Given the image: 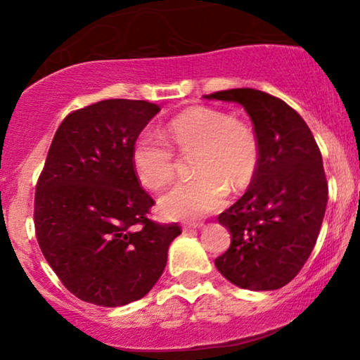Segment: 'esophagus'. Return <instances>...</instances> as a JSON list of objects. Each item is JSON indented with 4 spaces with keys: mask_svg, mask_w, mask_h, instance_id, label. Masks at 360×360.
I'll return each mask as SVG.
<instances>
[{
    "mask_svg": "<svg viewBox=\"0 0 360 360\" xmlns=\"http://www.w3.org/2000/svg\"><path fill=\"white\" fill-rule=\"evenodd\" d=\"M201 223H184V226H181V228H184V231H188V229H196V228H201Z\"/></svg>",
    "mask_w": 360,
    "mask_h": 360,
    "instance_id": "34e87169",
    "label": "esophagus"
}]
</instances>
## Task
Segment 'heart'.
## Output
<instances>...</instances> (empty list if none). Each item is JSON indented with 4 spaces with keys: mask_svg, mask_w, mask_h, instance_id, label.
I'll list each match as a JSON object with an SVG mask.
<instances>
[{
    "mask_svg": "<svg viewBox=\"0 0 360 360\" xmlns=\"http://www.w3.org/2000/svg\"><path fill=\"white\" fill-rule=\"evenodd\" d=\"M193 157L195 179L160 196L159 210L169 219H195L221 208L229 186L243 190L255 179L260 149L252 126L216 108L196 106L170 121L165 136L141 131L132 142L131 162L137 180L159 190L175 176L179 159Z\"/></svg>",
    "mask_w": 360,
    "mask_h": 360,
    "instance_id": "1",
    "label": "heart"
}]
</instances>
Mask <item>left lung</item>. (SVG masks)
Returning <instances> with one entry per match:
<instances>
[{
    "label": "left lung",
    "mask_w": 360,
    "mask_h": 360,
    "mask_svg": "<svg viewBox=\"0 0 360 360\" xmlns=\"http://www.w3.org/2000/svg\"><path fill=\"white\" fill-rule=\"evenodd\" d=\"M248 111L259 141L255 179L218 221L231 245L216 269L245 290H277L297 277L316 244L328 203V181L314 137L293 108L254 88L211 93Z\"/></svg>",
    "instance_id": "obj_1"
}]
</instances>
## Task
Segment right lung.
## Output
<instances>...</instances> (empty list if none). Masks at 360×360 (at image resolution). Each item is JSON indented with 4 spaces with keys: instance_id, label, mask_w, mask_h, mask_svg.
I'll return each mask as SVG.
<instances>
[{
    "instance_id": "obj_1",
    "label": "right lung",
    "mask_w": 360,
    "mask_h": 360,
    "mask_svg": "<svg viewBox=\"0 0 360 360\" xmlns=\"http://www.w3.org/2000/svg\"><path fill=\"white\" fill-rule=\"evenodd\" d=\"M159 105L105 100L67 115L53 136L34 198L44 257L68 292L121 307L150 292L181 228L149 218L155 201L132 169V142Z\"/></svg>"
}]
</instances>
